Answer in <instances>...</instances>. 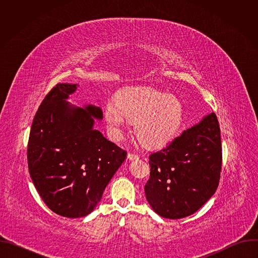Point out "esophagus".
Listing matches in <instances>:
<instances>
[{
	"label": "esophagus",
	"instance_id": "obj_1",
	"mask_svg": "<svg viewBox=\"0 0 258 258\" xmlns=\"http://www.w3.org/2000/svg\"><path fill=\"white\" fill-rule=\"evenodd\" d=\"M127 158L131 159V160H135V159H138L139 158V155L136 154V153H133V152H130L127 154Z\"/></svg>",
	"mask_w": 258,
	"mask_h": 258
}]
</instances>
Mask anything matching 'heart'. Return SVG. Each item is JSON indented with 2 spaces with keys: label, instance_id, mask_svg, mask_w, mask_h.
I'll list each match as a JSON object with an SVG mask.
<instances>
[{
  "label": "heart",
  "instance_id": "obj_1",
  "mask_svg": "<svg viewBox=\"0 0 258 258\" xmlns=\"http://www.w3.org/2000/svg\"><path fill=\"white\" fill-rule=\"evenodd\" d=\"M105 119L115 139L121 137L127 119L135 121L136 136L145 146L159 147L179 128L182 105L173 95L150 88H132L106 104Z\"/></svg>",
  "mask_w": 258,
  "mask_h": 258
}]
</instances>
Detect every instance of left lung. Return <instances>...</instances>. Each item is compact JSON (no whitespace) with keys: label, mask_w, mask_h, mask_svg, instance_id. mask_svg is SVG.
Wrapping results in <instances>:
<instances>
[{"label":"left lung","mask_w":258,"mask_h":258,"mask_svg":"<svg viewBox=\"0 0 258 258\" xmlns=\"http://www.w3.org/2000/svg\"><path fill=\"white\" fill-rule=\"evenodd\" d=\"M146 199L162 217L177 219L196 212L215 193L222 170V142L215 113L183 131L149 156Z\"/></svg>","instance_id":"left-lung-1"}]
</instances>
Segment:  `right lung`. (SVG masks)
Returning <instances> with one entry per match:
<instances>
[{"label":"right lung","instance_id":"right-lung-1","mask_svg":"<svg viewBox=\"0 0 258 258\" xmlns=\"http://www.w3.org/2000/svg\"><path fill=\"white\" fill-rule=\"evenodd\" d=\"M79 85L58 84L36 111L27 146L35 189L55 213L77 218L91 213L126 157V151L94 128L100 107L66 100Z\"/></svg>","mask_w":258,"mask_h":258}]
</instances>
